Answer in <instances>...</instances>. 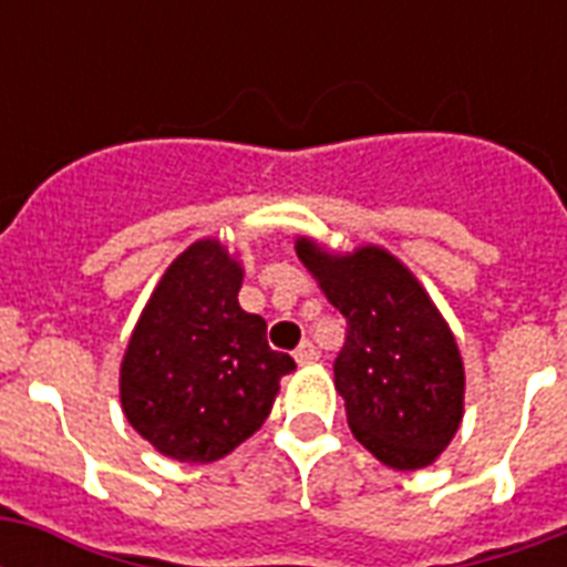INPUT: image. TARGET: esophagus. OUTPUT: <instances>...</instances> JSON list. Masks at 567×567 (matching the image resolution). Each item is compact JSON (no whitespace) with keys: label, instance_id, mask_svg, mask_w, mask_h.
<instances>
[{"label":"esophagus","instance_id":"esophagus-1","mask_svg":"<svg viewBox=\"0 0 567 567\" xmlns=\"http://www.w3.org/2000/svg\"><path fill=\"white\" fill-rule=\"evenodd\" d=\"M293 359H297V362H300V364H315L320 359L318 347L311 344V341H302V344L297 347V353H293Z\"/></svg>","mask_w":567,"mask_h":567}]
</instances>
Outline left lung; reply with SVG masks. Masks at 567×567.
I'll return each mask as SVG.
<instances>
[{
    "mask_svg": "<svg viewBox=\"0 0 567 567\" xmlns=\"http://www.w3.org/2000/svg\"><path fill=\"white\" fill-rule=\"evenodd\" d=\"M297 256L347 318L336 388L353 435L394 471L432 465L465 414V368L447 320L388 249L338 256L297 238Z\"/></svg>",
    "mask_w": 567,
    "mask_h": 567,
    "instance_id": "1",
    "label": "left lung"
}]
</instances>
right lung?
<instances>
[{"instance_id":"obj_1","label":"right lung","mask_w":567,"mask_h":567,"mask_svg":"<svg viewBox=\"0 0 567 567\" xmlns=\"http://www.w3.org/2000/svg\"><path fill=\"white\" fill-rule=\"evenodd\" d=\"M244 267L220 240L190 244L155 285L120 364L126 421L162 456L205 465L267 421L291 355L238 306Z\"/></svg>"}]
</instances>
